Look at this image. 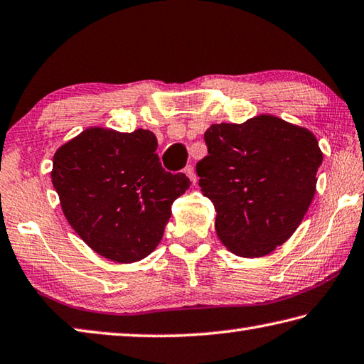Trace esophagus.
<instances>
[{"label":"esophagus","mask_w":364,"mask_h":364,"mask_svg":"<svg viewBox=\"0 0 364 364\" xmlns=\"http://www.w3.org/2000/svg\"><path fill=\"white\" fill-rule=\"evenodd\" d=\"M184 173H186V176H188L189 180L193 181V183H196V181H197V175H196V170H194L193 165H188V167L184 168Z\"/></svg>","instance_id":"34e87169"}]
</instances>
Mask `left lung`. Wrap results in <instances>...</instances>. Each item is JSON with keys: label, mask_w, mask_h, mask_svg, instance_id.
Wrapping results in <instances>:
<instances>
[{"label": "left lung", "mask_w": 364, "mask_h": 364, "mask_svg": "<svg viewBox=\"0 0 364 364\" xmlns=\"http://www.w3.org/2000/svg\"><path fill=\"white\" fill-rule=\"evenodd\" d=\"M208 156L199 186L216 210L215 229L229 251L261 257L285 243L316 189L323 153L312 132L272 114L205 132Z\"/></svg>", "instance_id": "1"}]
</instances>
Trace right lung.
<instances>
[{"instance_id": "add662e5", "label": "right lung", "mask_w": 364, "mask_h": 364, "mask_svg": "<svg viewBox=\"0 0 364 364\" xmlns=\"http://www.w3.org/2000/svg\"><path fill=\"white\" fill-rule=\"evenodd\" d=\"M149 130L122 134L89 127L62 144L52 161V184L75 232L103 257L121 264L153 253L189 189L184 173H168Z\"/></svg>"}]
</instances>
